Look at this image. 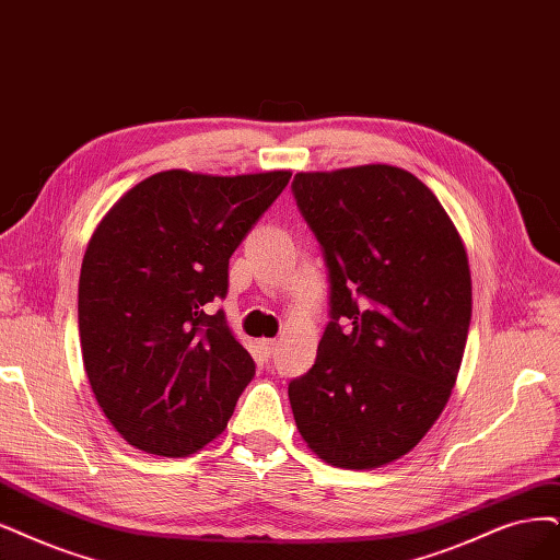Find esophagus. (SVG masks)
<instances>
[{
  "instance_id": "1",
  "label": "esophagus",
  "mask_w": 560,
  "mask_h": 560,
  "mask_svg": "<svg viewBox=\"0 0 560 560\" xmlns=\"http://www.w3.org/2000/svg\"><path fill=\"white\" fill-rule=\"evenodd\" d=\"M277 346H279L277 339H262L260 341V353L265 355V360H269V358L277 353Z\"/></svg>"
}]
</instances>
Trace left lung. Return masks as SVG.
I'll return each instance as SVG.
<instances>
[{
  "label": "left lung",
  "instance_id": "left-lung-1",
  "mask_svg": "<svg viewBox=\"0 0 560 560\" xmlns=\"http://www.w3.org/2000/svg\"><path fill=\"white\" fill-rule=\"evenodd\" d=\"M291 189L329 281L316 362L288 383L295 424L323 462L378 468L422 441L457 381L466 248L439 198L395 165L298 173Z\"/></svg>",
  "mask_w": 560,
  "mask_h": 560
}]
</instances>
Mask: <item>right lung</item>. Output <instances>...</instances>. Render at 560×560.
Instances as JSON below:
<instances>
[{"mask_svg":"<svg viewBox=\"0 0 560 560\" xmlns=\"http://www.w3.org/2000/svg\"><path fill=\"white\" fill-rule=\"evenodd\" d=\"M288 179L165 171L98 223L78 283L82 362L129 445L186 457L231 420L256 364L212 302L225 300L231 256Z\"/></svg>","mask_w":560,"mask_h":560,"instance_id":"obj_1","label":"right lung"}]
</instances>
